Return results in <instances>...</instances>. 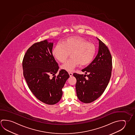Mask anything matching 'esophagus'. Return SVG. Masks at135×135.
Listing matches in <instances>:
<instances>
[{
  "instance_id": "esophagus-1",
  "label": "esophagus",
  "mask_w": 135,
  "mask_h": 135,
  "mask_svg": "<svg viewBox=\"0 0 135 135\" xmlns=\"http://www.w3.org/2000/svg\"><path fill=\"white\" fill-rule=\"evenodd\" d=\"M69 74L70 77H71L73 75V73H69Z\"/></svg>"
}]
</instances>
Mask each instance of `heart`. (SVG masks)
<instances>
[{
    "instance_id": "obj_1",
    "label": "heart",
    "mask_w": 135,
    "mask_h": 135,
    "mask_svg": "<svg viewBox=\"0 0 135 135\" xmlns=\"http://www.w3.org/2000/svg\"><path fill=\"white\" fill-rule=\"evenodd\" d=\"M95 47L92 43L87 42L81 38L71 37L62 41L54 47L52 54L60 62H64L70 54L71 58L62 64V70L71 72L79 65H85L92 60Z\"/></svg>"
}]
</instances>
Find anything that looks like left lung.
Returning <instances> with one entry per match:
<instances>
[{
	"label": "left lung",
	"mask_w": 135,
	"mask_h": 135,
	"mask_svg": "<svg viewBox=\"0 0 135 135\" xmlns=\"http://www.w3.org/2000/svg\"><path fill=\"white\" fill-rule=\"evenodd\" d=\"M97 39L99 50L97 56L89 66L82 70L86 74H73L77 80L75 86L78 98L86 104L94 101L104 93L110 80L112 70L110 51L105 44Z\"/></svg>",
	"instance_id": "left-lung-1"
}]
</instances>
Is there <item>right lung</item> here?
I'll return each mask as SVG.
<instances>
[{
    "label": "right lung",
    "instance_id": "add662e5",
    "mask_svg": "<svg viewBox=\"0 0 135 135\" xmlns=\"http://www.w3.org/2000/svg\"><path fill=\"white\" fill-rule=\"evenodd\" d=\"M53 43L46 40L36 42L29 48L22 61L23 73L29 89L45 104L53 105L60 101L62 89L70 76L61 70L52 54Z\"/></svg>",
    "mask_w": 135,
    "mask_h": 135
}]
</instances>
